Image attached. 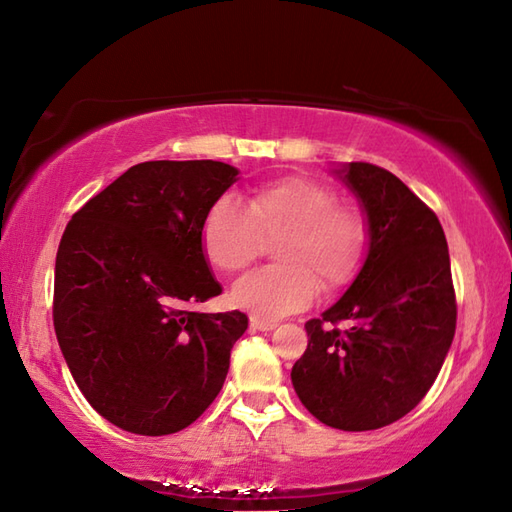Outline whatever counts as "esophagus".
Instances as JSON below:
<instances>
[{
	"label": "esophagus",
	"instance_id": "esophagus-1",
	"mask_svg": "<svg viewBox=\"0 0 512 512\" xmlns=\"http://www.w3.org/2000/svg\"><path fill=\"white\" fill-rule=\"evenodd\" d=\"M275 328H277L275 321H264V319L250 317V330H255V332H270V330H275Z\"/></svg>",
	"mask_w": 512,
	"mask_h": 512
}]
</instances>
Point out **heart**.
<instances>
[{"label": "heart", "instance_id": "b5f03b06", "mask_svg": "<svg viewBox=\"0 0 512 512\" xmlns=\"http://www.w3.org/2000/svg\"><path fill=\"white\" fill-rule=\"evenodd\" d=\"M275 242L277 266L237 281L231 299L257 319H279L306 308L317 292L334 295L356 277L369 242L361 206L339 202L330 184L281 178L246 195H224L206 213L202 250L222 273H239Z\"/></svg>", "mask_w": 512, "mask_h": 512}]
</instances>
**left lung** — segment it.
<instances>
[{
    "mask_svg": "<svg viewBox=\"0 0 512 512\" xmlns=\"http://www.w3.org/2000/svg\"><path fill=\"white\" fill-rule=\"evenodd\" d=\"M334 173L367 217V255L345 295L306 323L308 350L290 378L323 424L372 431L427 396L453 343L458 308L436 213L387 169L347 162ZM341 320L347 331L329 328Z\"/></svg>",
    "mask_w": 512,
    "mask_h": 512,
    "instance_id": "left-lung-1",
    "label": "left lung"
}]
</instances>
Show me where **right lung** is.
I'll list each match as a JSON object with an SVG mask.
<instances>
[{
	"mask_svg": "<svg viewBox=\"0 0 512 512\" xmlns=\"http://www.w3.org/2000/svg\"><path fill=\"white\" fill-rule=\"evenodd\" d=\"M215 160H151L85 202L54 264V332L85 400L123 431L169 436L220 394L244 312H191L222 292L202 250L237 182Z\"/></svg>",
	"mask_w": 512,
	"mask_h": 512,
	"instance_id": "right-lung-1",
	"label": "right lung"
}]
</instances>
